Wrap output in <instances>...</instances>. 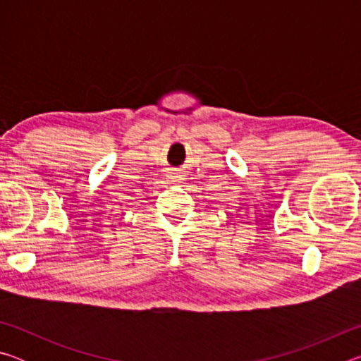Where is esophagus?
Returning a JSON list of instances; mask_svg holds the SVG:
<instances>
[{
  "label": "esophagus",
  "mask_w": 361,
  "mask_h": 361,
  "mask_svg": "<svg viewBox=\"0 0 361 361\" xmlns=\"http://www.w3.org/2000/svg\"><path fill=\"white\" fill-rule=\"evenodd\" d=\"M169 180L172 181V183H176V181H178V176H176V175L173 173V175H170V176H169Z\"/></svg>",
  "instance_id": "obj_1"
}]
</instances>
